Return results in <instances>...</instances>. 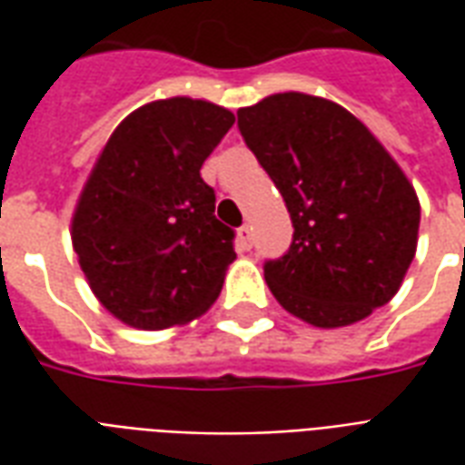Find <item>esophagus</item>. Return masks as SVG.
Segmentation results:
<instances>
[{
    "label": "esophagus",
    "instance_id": "1",
    "mask_svg": "<svg viewBox=\"0 0 465 465\" xmlns=\"http://www.w3.org/2000/svg\"><path fill=\"white\" fill-rule=\"evenodd\" d=\"M236 239H239V246H242V249H252V243H253L252 226H242L239 233H236Z\"/></svg>",
    "mask_w": 465,
    "mask_h": 465
}]
</instances>
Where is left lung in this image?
Segmentation results:
<instances>
[{"label":"left lung","instance_id":"obj_1","mask_svg":"<svg viewBox=\"0 0 465 465\" xmlns=\"http://www.w3.org/2000/svg\"><path fill=\"white\" fill-rule=\"evenodd\" d=\"M236 116L292 213L289 252L263 263L276 302L319 329L389 303L416 256L420 203L379 139L336 102L302 92Z\"/></svg>","mask_w":465,"mask_h":465}]
</instances>
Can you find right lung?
I'll return each instance as SVG.
<instances>
[{"label":"right lung","instance_id":"1","mask_svg":"<svg viewBox=\"0 0 465 465\" xmlns=\"http://www.w3.org/2000/svg\"><path fill=\"white\" fill-rule=\"evenodd\" d=\"M233 114L172 96L126 116L99 153L72 216V243L94 296L143 331L193 322L236 259L233 229L213 216L202 163Z\"/></svg>","mask_w":465,"mask_h":465}]
</instances>
